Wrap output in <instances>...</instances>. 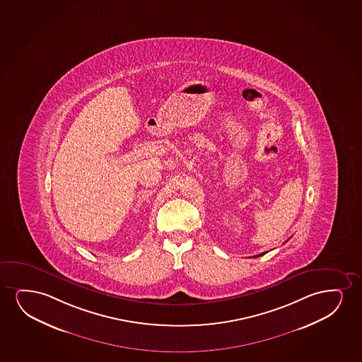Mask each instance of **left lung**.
Listing matches in <instances>:
<instances>
[{
  "mask_svg": "<svg viewBox=\"0 0 362 362\" xmlns=\"http://www.w3.org/2000/svg\"><path fill=\"white\" fill-rule=\"evenodd\" d=\"M264 254H267V252H264V253L258 254V255H255V257H253V258H258V257H262V255H264Z\"/></svg>",
  "mask_w": 362,
  "mask_h": 362,
  "instance_id": "obj_1",
  "label": "left lung"
}]
</instances>
